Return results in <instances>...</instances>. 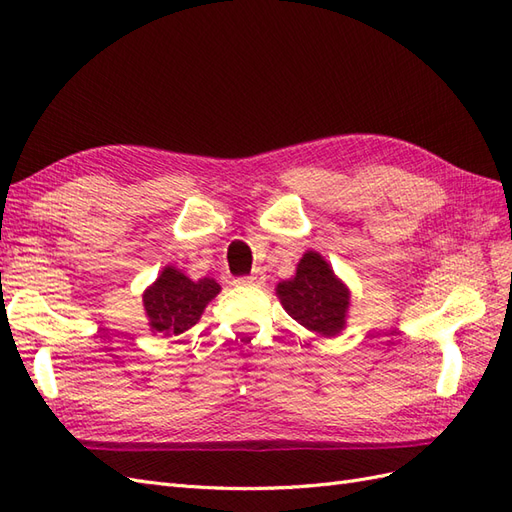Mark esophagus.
<instances>
[{
  "label": "esophagus",
  "instance_id": "obj_1",
  "mask_svg": "<svg viewBox=\"0 0 512 512\" xmlns=\"http://www.w3.org/2000/svg\"><path fill=\"white\" fill-rule=\"evenodd\" d=\"M232 284H235V286H262V284H265V275H262V271H254L252 275L237 277V280Z\"/></svg>",
  "mask_w": 512,
  "mask_h": 512
}]
</instances>
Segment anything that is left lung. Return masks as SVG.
I'll return each instance as SVG.
<instances>
[{"mask_svg": "<svg viewBox=\"0 0 512 512\" xmlns=\"http://www.w3.org/2000/svg\"><path fill=\"white\" fill-rule=\"evenodd\" d=\"M275 294L290 318L307 331L335 337L346 329L350 288L339 280L324 256L307 250L297 271L275 286Z\"/></svg>", "mask_w": 512, "mask_h": 512, "instance_id": "obj_1", "label": "left lung"}]
</instances>
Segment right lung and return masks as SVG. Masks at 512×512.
<instances>
[{
    "mask_svg": "<svg viewBox=\"0 0 512 512\" xmlns=\"http://www.w3.org/2000/svg\"><path fill=\"white\" fill-rule=\"evenodd\" d=\"M220 290L222 286L211 277L194 282L177 267H164L158 280L143 292L149 329L164 337L188 331L203 316L209 301L218 297Z\"/></svg>",
    "mask_w": 512,
    "mask_h": 512,
    "instance_id": "obj_1",
    "label": "right lung"
}]
</instances>
